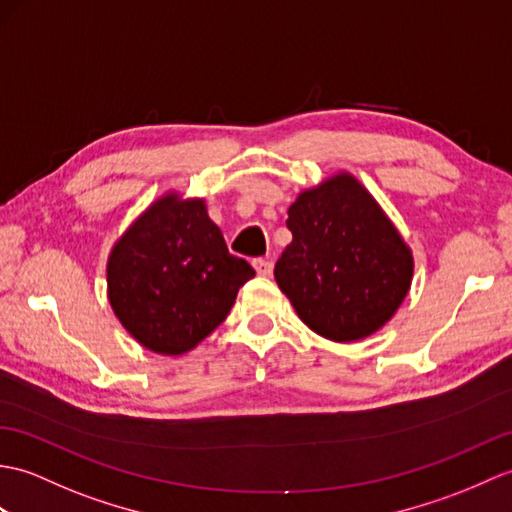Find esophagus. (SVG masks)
Segmentation results:
<instances>
[{
    "label": "esophagus",
    "mask_w": 512,
    "mask_h": 512,
    "mask_svg": "<svg viewBox=\"0 0 512 512\" xmlns=\"http://www.w3.org/2000/svg\"><path fill=\"white\" fill-rule=\"evenodd\" d=\"M253 268L257 270V275L268 277L272 272V261L264 259V257H257V259H253Z\"/></svg>",
    "instance_id": "obj_1"
}]
</instances>
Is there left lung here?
<instances>
[{"instance_id": "left-lung-1", "label": "left lung", "mask_w": 512, "mask_h": 512, "mask_svg": "<svg viewBox=\"0 0 512 512\" xmlns=\"http://www.w3.org/2000/svg\"><path fill=\"white\" fill-rule=\"evenodd\" d=\"M285 224L292 242L275 279L307 327L355 342L395 316L412 283V251L358 178L338 172L305 189Z\"/></svg>"}]
</instances>
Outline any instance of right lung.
Listing matches in <instances>:
<instances>
[{"mask_svg":"<svg viewBox=\"0 0 512 512\" xmlns=\"http://www.w3.org/2000/svg\"><path fill=\"white\" fill-rule=\"evenodd\" d=\"M253 277L251 264L229 253L205 200L176 192L130 224L106 264L115 316L141 347L161 355H183L205 340Z\"/></svg>","mask_w":512,"mask_h":512,"instance_id":"right-lung-1","label":"right lung"}]
</instances>
